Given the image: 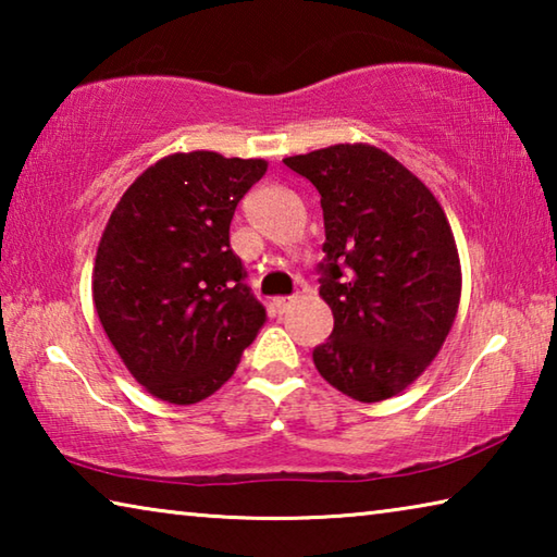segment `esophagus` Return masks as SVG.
Listing matches in <instances>:
<instances>
[{
	"instance_id": "esophagus-1",
	"label": "esophagus",
	"mask_w": 557,
	"mask_h": 557,
	"mask_svg": "<svg viewBox=\"0 0 557 557\" xmlns=\"http://www.w3.org/2000/svg\"><path fill=\"white\" fill-rule=\"evenodd\" d=\"M292 301H295L292 297H277V299H272V309H275L277 314H285L292 307Z\"/></svg>"
}]
</instances>
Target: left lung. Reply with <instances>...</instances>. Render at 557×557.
Listing matches in <instances>:
<instances>
[{"label": "left lung", "instance_id": "1", "mask_svg": "<svg viewBox=\"0 0 557 557\" xmlns=\"http://www.w3.org/2000/svg\"><path fill=\"white\" fill-rule=\"evenodd\" d=\"M322 196L319 295L334 332L312 358L336 391L393 398L428 369L455 324L461 270L455 235L430 188L371 145L287 157Z\"/></svg>", "mask_w": 557, "mask_h": 557}]
</instances>
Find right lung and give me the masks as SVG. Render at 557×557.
Here are the masks:
<instances>
[{
  "label": "right lung",
  "instance_id": "right-lung-1",
  "mask_svg": "<svg viewBox=\"0 0 557 557\" xmlns=\"http://www.w3.org/2000/svg\"><path fill=\"white\" fill-rule=\"evenodd\" d=\"M265 172V159L172 154L137 176L110 215L92 301L122 363L157 398H209L265 324L231 248L235 206Z\"/></svg>",
  "mask_w": 557,
  "mask_h": 557
}]
</instances>
